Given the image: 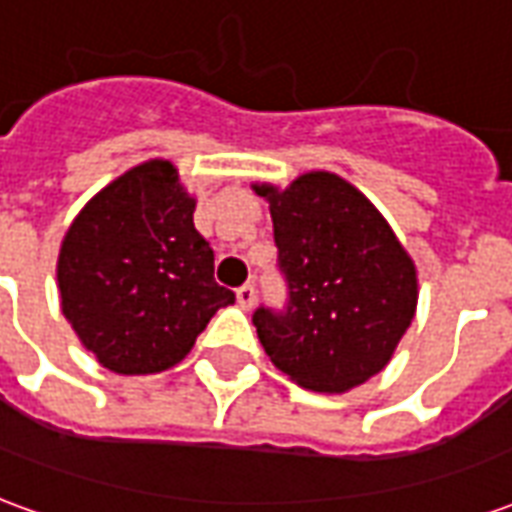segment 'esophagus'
<instances>
[{
    "label": "esophagus",
    "mask_w": 512,
    "mask_h": 512,
    "mask_svg": "<svg viewBox=\"0 0 512 512\" xmlns=\"http://www.w3.org/2000/svg\"><path fill=\"white\" fill-rule=\"evenodd\" d=\"M235 299H238V307H241V310H252L257 299L255 285H241V288L235 290Z\"/></svg>",
    "instance_id": "esophagus-1"
}]
</instances>
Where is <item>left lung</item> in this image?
<instances>
[{
  "label": "left lung",
  "instance_id": "obj_1",
  "mask_svg": "<svg viewBox=\"0 0 512 512\" xmlns=\"http://www.w3.org/2000/svg\"><path fill=\"white\" fill-rule=\"evenodd\" d=\"M266 197L288 307H257V337L290 381L348 392L386 367L417 312V268L365 194L307 172Z\"/></svg>",
  "mask_w": 512,
  "mask_h": 512
}]
</instances>
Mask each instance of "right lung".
Listing matches in <instances>:
<instances>
[{"mask_svg":"<svg viewBox=\"0 0 512 512\" xmlns=\"http://www.w3.org/2000/svg\"><path fill=\"white\" fill-rule=\"evenodd\" d=\"M194 205L175 164L153 158L98 191L62 238V315L106 370L175 367L216 310L235 301L213 279Z\"/></svg>","mask_w":512,"mask_h":512,"instance_id":"1","label":"right lung"}]
</instances>
